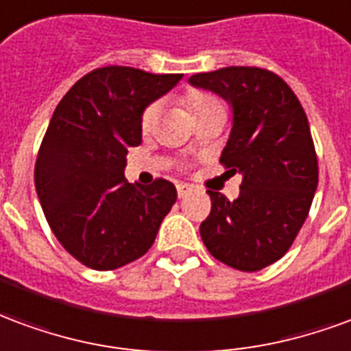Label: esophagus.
Returning <instances> with one entry per match:
<instances>
[{
  "instance_id": "esophagus-1",
  "label": "esophagus",
  "mask_w": 351,
  "mask_h": 351,
  "mask_svg": "<svg viewBox=\"0 0 351 351\" xmlns=\"http://www.w3.org/2000/svg\"><path fill=\"white\" fill-rule=\"evenodd\" d=\"M193 193V186L185 185V183H179L178 185V196L179 198H186L189 194Z\"/></svg>"
}]
</instances>
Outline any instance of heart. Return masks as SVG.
Returning <instances> with one entry per match:
<instances>
[{"label":"heart","mask_w":351,"mask_h":351,"mask_svg":"<svg viewBox=\"0 0 351 351\" xmlns=\"http://www.w3.org/2000/svg\"><path fill=\"white\" fill-rule=\"evenodd\" d=\"M186 106L191 108L193 116H200L204 112H209V110L215 108H222L221 101L209 93H202V91H194L186 97ZM157 114H158V104H149L147 108L144 110L142 114V127L144 129H151L155 121H157Z\"/></svg>","instance_id":"obj_1"}]
</instances>
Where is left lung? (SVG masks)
<instances>
[{"mask_svg":"<svg viewBox=\"0 0 351 351\" xmlns=\"http://www.w3.org/2000/svg\"><path fill=\"white\" fill-rule=\"evenodd\" d=\"M230 102L234 125L221 162L243 173L234 202L207 191L211 213L202 241L219 262L260 271L288 252L318 186L308 119L286 82L260 67H224L189 78Z\"/></svg>","mask_w":351,"mask_h":351,"instance_id":"8db88e82","label":"left lung"}]
</instances>
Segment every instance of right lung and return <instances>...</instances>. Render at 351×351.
Listing matches in <instances>:
<instances>
[{"label": "right lung", "mask_w": 351, "mask_h": 351, "mask_svg": "<svg viewBox=\"0 0 351 351\" xmlns=\"http://www.w3.org/2000/svg\"><path fill=\"white\" fill-rule=\"evenodd\" d=\"M183 74L95 69L53 110L35 162V189L53 235L97 271L134 262L151 249L178 200L170 181L132 185L127 147L142 142V114Z\"/></svg>", "instance_id": "1"}]
</instances>
